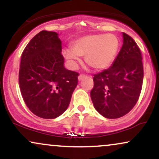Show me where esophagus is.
<instances>
[{
  "label": "esophagus",
  "mask_w": 159,
  "mask_h": 159,
  "mask_svg": "<svg viewBox=\"0 0 159 159\" xmlns=\"http://www.w3.org/2000/svg\"><path fill=\"white\" fill-rule=\"evenodd\" d=\"M85 78V75H82V74H81V75H79V76H78V81H81L82 79H83V78Z\"/></svg>",
  "instance_id": "obj_1"
}]
</instances>
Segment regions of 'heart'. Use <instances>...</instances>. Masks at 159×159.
<instances>
[{
	"label": "heart",
	"instance_id": "b5f03b06",
	"mask_svg": "<svg viewBox=\"0 0 159 159\" xmlns=\"http://www.w3.org/2000/svg\"><path fill=\"white\" fill-rule=\"evenodd\" d=\"M120 39L113 34H90L78 38L71 48L63 50V55L72 69H76L80 57L84 56L87 64L96 70L107 69L114 62L120 48Z\"/></svg>",
	"mask_w": 159,
	"mask_h": 159
}]
</instances>
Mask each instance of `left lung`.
<instances>
[{
    "instance_id": "obj_1",
    "label": "left lung",
    "mask_w": 159,
    "mask_h": 159,
    "mask_svg": "<svg viewBox=\"0 0 159 159\" xmlns=\"http://www.w3.org/2000/svg\"><path fill=\"white\" fill-rule=\"evenodd\" d=\"M123 44L109 69L95 75L90 97L96 111L107 119L127 114L139 98L143 80L140 48L123 33Z\"/></svg>"
}]
</instances>
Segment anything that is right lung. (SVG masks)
<instances>
[{"instance_id":"add662e5","label":"right lung","mask_w":159,"mask_h":159,"mask_svg":"<svg viewBox=\"0 0 159 159\" xmlns=\"http://www.w3.org/2000/svg\"><path fill=\"white\" fill-rule=\"evenodd\" d=\"M58 34L42 30L21 54L19 87L27 107L43 119H54L69 107L78 73L64 67Z\"/></svg>"}]
</instances>
